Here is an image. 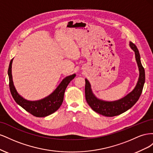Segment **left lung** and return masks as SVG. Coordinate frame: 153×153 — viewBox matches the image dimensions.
Wrapping results in <instances>:
<instances>
[{
	"instance_id": "8db88e82",
	"label": "left lung",
	"mask_w": 153,
	"mask_h": 153,
	"mask_svg": "<svg viewBox=\"0 0 153 153\" xmlns=\"http://www.w3.org/2000/svg\"><path fill=\"white\" fill-rule=\"evenodd\" d=\"M131 48L135 52V59L139 70V77L134 89L124 98L114 101H106L97 98L91 89L89 82L85 79V94L87 102L94 112L106 117H113L126 112L135 105L142 94L145 83V70L140 61V55L135 44L129 42Z\"/></svg>"
}]
</instances>
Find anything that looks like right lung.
<instances>
[{"mask_svg": "<svg viewBox=\"0 0 153 153\" xmlns=\"http://www.w3.org/2000/svg\"><path fill=\"white\" fill-rule=\"evenodd\" d=\"M13 59L10 61L8 68V76L10 80V88L13 99L17 104L21 106L27 112H29L34 116L38 117H43L53 114L57 111L62 105L64 100V95L68 84L76 75L66 76L62 80L55 90L46 98L38 101H29L24 99L18 93L13 82L11 73Z\"/></svg>", "mask_w": 153, "mask_h": 153, "instance_id": "add662e5", "label": "right lung"}]
</instances>
